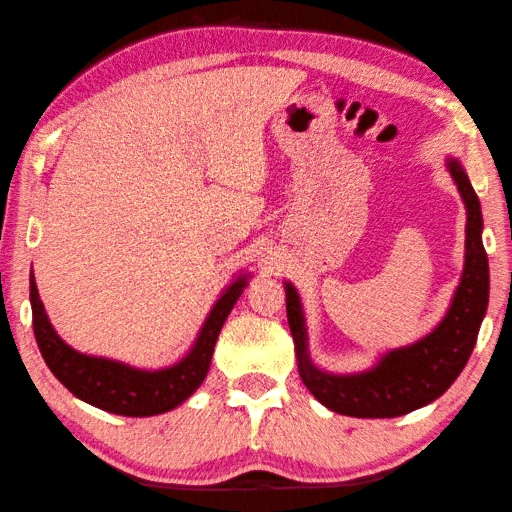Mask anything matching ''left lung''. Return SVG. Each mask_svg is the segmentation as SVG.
<instances>
[{
    "instance_id": "1",
    "label": "left lung",
    "mask_w": 512,
    "mask_h": 512,
    "mask_svg": "<svg viewBox=\"0 0 512 512\" xmlns=\"http://www.w3.org/2000/svg\"><path fill=\"white\" fill-rule=\"evenodd\" d=\"M448 170L468 210L466 268L448 315L430 336L410 347L394 349L378 365L353 376H333L311 365L306 353L302 304L286 282V318L293 333L302 383L331 412L356 418H394L432 403L457 380L466 367L488 309V257L481 244V206L468 174L450 159Z\"/></svg>"
}]
</instances>
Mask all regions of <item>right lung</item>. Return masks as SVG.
<instances>
[{"mask_svg": "<svg viewBox=\"0 0 512 512\" xmlns=\"http://www.w3.org/2000/svg\"><path fill=\"white\" fill-rule=\"evenodd\" d=\"M246 280L239 277L235 284L226 288L212 306L206 324L194 342L192 351L176 365L159 371H141L127 367L123 362L85 356L71 349L53 331L49 318L44 313V304L37 295V286L31 275V309H33V331L37 347L53 376L69 389L73 396L100 410L120 416H154L174 410L185 398L194 394L203 378H206L215 351L219 331L224 327L228 313L244 291Z\"/></svg>", "mask_w": 512, "mask_h": 512, "instance_id": "right-lung-1", "label": "right lung"}]
</instances>
